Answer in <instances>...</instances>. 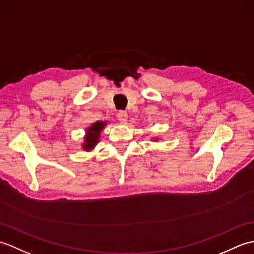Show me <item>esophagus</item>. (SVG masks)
Wrapping results in <instances>:
<instances>
[{
    "instance_id": "esophagus-1",
    "label": "esophagus",
    "mask_w": 254,
    "mask_h": 254,
    "mask_svg": "<svg viewBox=\"0 0 254 254\" xmlns=\"http://www.w3.org/2000/svg\"><path fill=\"white\" fill-rule=\"evenodd\" d=\"M117 117H118V119H119V120H120L121 122H127V118H128V115H127V111L121 110V111H119V112H118Z\"/></svg>"
}]
</instances>
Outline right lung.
<instances>
[{
	"label": "right lung",
	"mask_w": 254,
	"mask_h": 254,
	"mask_svg": "<svg viewBox=\"0 0 254 254\" xmlns=\"http://www.w3.org/2000/svg\"><path fill=\"white\" fill-rule=\"evenodd\" d=\"M107 126V121H96L91 124L89 127L86 128V134L84 136V143L82 147L86 152L94 149V147L98 144L100 139V134L104 130V127Z\"/></svg>",
	"instance_id": "add662e5"
}]
</instances>
